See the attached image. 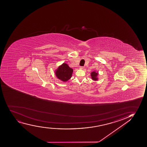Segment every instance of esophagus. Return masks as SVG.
Returning <instances> with one entry per match:
<instances>
[{
  "label": "esophagus",
  "mask_w": 147,
  "mask_h": 147,
  "mask_svg": "<svg viewBox=\"0 0 147 147\" xmlns=\"http://www.w3.org/2000/svg\"><path fill=\"white\" fill-rule=\"evenodd\" d=\"M80 69H84V67H80Z\"/></svg>",
  "instance_id": "1"
}]
</instances>
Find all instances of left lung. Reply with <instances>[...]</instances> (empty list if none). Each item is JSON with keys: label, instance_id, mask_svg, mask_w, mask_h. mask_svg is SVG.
Returning <instances> with one entry per match:
<instances>
[{"label": "left lung", "instance_id": "1", "mask_svg": "<svg viewBox=\"0 0 147 147\" xmlns=\"http://www.w3.org/2000/svg\"><path fill=\"white\" fill-rule=\"evenodd\" d=\"M98 73L95 72V71H93L92 73L91 74V76L92 78V80H98V78H97V76H98Z\"/></svg>", "mask_w": 147, "mask_h": 147}]
</instances>
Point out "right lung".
Listing matches in <instances>:
<instances>
[{
	"label": "right lung",
	"mask_w": 147,
	"mask_h": 147,
	"mask_svg": "<svg viewBox=\"0 0 147 147\" xmlns=\"http://www.w3.org/2000/svg\"><path fill=\"white\" fill-rule=\"evenodd\" d=\"M73 72L71 68L66 63H63L56 71L55 74L58 79L65 82L71 78Z\"/></svg>",
	"instance_id": "right-lung-1"
}]
</instances>
